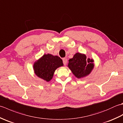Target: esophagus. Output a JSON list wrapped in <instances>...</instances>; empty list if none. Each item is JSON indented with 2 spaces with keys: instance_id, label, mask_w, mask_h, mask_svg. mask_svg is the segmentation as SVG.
I'll list each match as a JSON object with an SVG mask.
<instances>
[{
  "instance_id": "obj_1",
  "label": "esophagus",
  "mask_w": 123,
  "mask_h": 123,
  "mask_svg": "<svg viewBox=\"0 0 123 123\" xmlns=\"http://www.w3.org/2000/svg\"><path fill=\"white\" fill-rule=\"evenodd\" d=\"M62 60H63V63L64 65H65V66H66V65L67 63V59L66 58H63Z\"/></svg>"
}]
</instances>
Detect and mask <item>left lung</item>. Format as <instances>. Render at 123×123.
Masks as SVG:
<instances>
[{
  "label": "left lung",
  "mask_w": 123,
  "mask_h": 123,
  "mask_svg": "<svg viewBox=\"0 0 123 123\" xmlns=\"http://www.w3.org/2000/svg\"><path fill=\"white\" fill-rule=\"evenodd\" d=\"M93 60L88 58L84 54L75 53L73 58L69 60L68 66L77 78H81L90 74L94 68Z\"/></svg>",
  "instance_id": "8db88e82"
}]
</instances>
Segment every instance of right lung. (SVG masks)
Returning <instances> with one entry per match:
<instances>
[{"label":"right lung","instance_id":"obj_1","mask_svg":"<svg viewBox=\"0 0 123 123\" xmlns=\"http://www.w3.org/2000/svg\"><path fill=\"white\" fill-rule=\"evenodd\" d=\"M63 66V62L60 57L48 54H44L35 62L33 69L38 77L49 82L53 78L55 70Z\"/></svg>","mask_w":123,"mask_h":123}]
</instances>
